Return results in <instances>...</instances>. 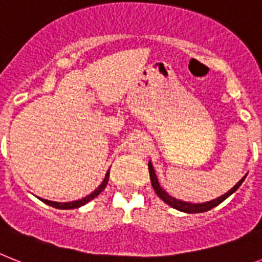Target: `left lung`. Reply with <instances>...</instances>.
Returning a JSON list of instances; mask_svg holds the SVG:
<instances>
[{
  "label": "left lung",
  "instance_id": "obj_1",
  "mask_svg": "<svg viewBox=\"0 0 262 262\" xmlns=\"http://www.w3.org/2000/svg\"><path fill=\"white\" fill-rule=\"evenodd\" d=\"M148 168H149L150 183H152L153 190H155V192L157 193V196L160 198L161 201H164L167 205L171 206V207L176 208V210H179V211L188 212V214L208 211V210H211V208H214L215 206L220 205V203H222V202L225 201L226 198L230 196L231 193H234L235 191L239 188V186H241L242 182H244L246 178V175L244 176V178H242V179L239 180V182H238L230 191H227L226 193H223L222 196L216 198V199H212V201H210V202H205V203H191V202H184V201H180V199H176V198L171 196V195H169L167 191L163 190L160 186V183H159V180H157V176H156V173H155V169H153V165L150 161L148 163Z\"/></svg>",
  "mask_w": 262,
  "mask_h": 262
}]
</instances>
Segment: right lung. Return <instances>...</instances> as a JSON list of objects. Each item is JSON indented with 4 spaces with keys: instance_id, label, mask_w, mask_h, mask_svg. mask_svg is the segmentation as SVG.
<instances>
[{
    "instance_id": "1",
    "label": "right lung",
    "mask_w": 262,
    "mask_h": 262,
    "mask_svg": "<svg viewBox=\"0 0 262 262\" xmlns=\"http://www.w3.org/2000/svg\"><path fill=\"white\" fill-rule=\"evenodd\" d=\"M109 171H110V169H109ZM109 171L106 172L105 179H103V182L101 183V186L98 187L97 190H94V192H91L90 195H87V196L82 198V199H79V201L66 202V203H60V202L47 201V199H41V198H40V199H41V202H44L46 205L52 206V207H55V208H61V210H70V208H78V207H80V206H84L86 203H89L90 201H93L95 196H98V195H99L102 191L105 190V187L107 186V182H109Z\"/></svg>"
}]
</instances>
